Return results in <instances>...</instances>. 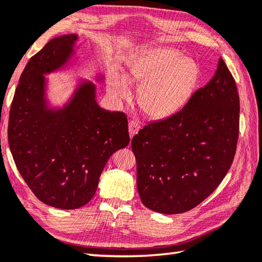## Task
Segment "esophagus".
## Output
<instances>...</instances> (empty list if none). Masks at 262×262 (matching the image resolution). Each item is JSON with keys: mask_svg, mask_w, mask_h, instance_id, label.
<instances>
[{"mask_svg": "<svg viewBox=\"0 0 262 262\" xmlns=\"http://www.w3.org/2000/svg\"><path fill=\"white\" fill-rule=\"evenodd\" d=\"M140 128H141V122L137 119H132L129 122H128V130H129L130 137L137 134L138 130H140Z\"/></svg>", "mask_w": 262, "mask_h": 262, "instance_id": "esophagus-1", "label": "esophagus"}]
</instances>
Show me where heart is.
Listing matches in <instances>:
<instances>
[{
    "instance_id": "1",
    "label": "heart",
    "mask_w": 262,
    "mask_h": 262,
    "mask_svg": "<svg viewBox=\"0 0 262 262\" xmlns=\"http://www.w3.org/2000/svg\"><path fill=\"white\" fill-rule=\"evenodd\" d=\"M128 74L143 83L138 92L143 111L153 118H165L186 103L198 84L200 69L195 61L183 58L176 50L153 48L128 62ZM109 90L125 99L130 93L129 80L124 75H116L109 81Z\"/></svg>"
}]
</instances>
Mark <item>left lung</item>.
<instances>
[{
  "label": "left lung",
  "instance_id": "1",
  "mask_svg": "<svg viewBox=\"0 0 262 262\" xmlns=\"http://www.w3.org/2000/svg\"><path fill=\"white\" fill-rule=\"evenodd\" d=\"M238 132L237 87L220 58L211 80L181 111L150 122L133 137L142 203L166 214L195 208L228 172Z\"/></svg>",
  "mask_w": 262,
  "mask_h": 262
}]
</instances>
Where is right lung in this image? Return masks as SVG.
I'll list each match as a JSON object with an SVG mask.
<instances>
[{"label": "right lung", "instance_id": "obj_1", "mask_svg": "<svg viewBox=\"0 0 262 262\" xmlns=\"http://www.w3.org/2000/svg\"><path fill=\"white\" fill-rule=\"evenodd\" d=\"M77 39L76 34L59 36L30 58L8 128L10 150L26 184L43 203L66 210L91 201L109 158L129 144L126 115L100 107L92 81H81L62 107H49L44 75L68 63Z\"/></svg>", "mask_w": 262, "mask_h": 262}]
</instances>
